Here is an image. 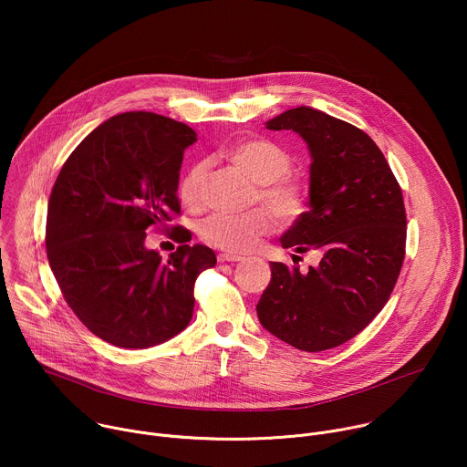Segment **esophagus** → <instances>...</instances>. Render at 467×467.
I'll return each instance as SVG.
<instances>
[{"label":"esophagus","instance_id":"34e87169","mask_svg":"<svg viewBox=\"0 0 467 467\" xmlns=\"http://www.w3.org/2000/svg\"><path fill=\"white\" fill-rule=\"evenodd\" d=\"M218 260L220 262H240V260H244V256L242 254H234V253H220Z\"/></svg>","mask_w":467,"mask_h":467}]
</instances>
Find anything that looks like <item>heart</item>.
<instances>
[{
  "label": "heart",
  "instance_id": "b5f03b06",
  "mask_svg": "<svg viewBox=\"0 0 467 467\" xmlns=\"http://www.w3.org/2000/svg\"><path fill=\"white\" fill-rule=\"evenodd\" d=\"M229 159L256 182L254 202L265 207H254L247 213H216L199 225V236L211 245L225 251L244 253L274 231L275 218L283 223L296 222L306 207V184L290 175L292 161L275 144L268 140H244L231 148ZM207 162H195L179 184V195L188 207H199L203 202V181ZM276 216L274 217L273 214Z\"/></svg>",
  "mask_w": 467,
  "mask_h": 467
}]
</instances>
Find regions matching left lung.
<instances>
[{
  "mask_svg": "<svg viewBox=\"0 0 467 467\" xmlns=\"http://www.w3.org/2000/svg\"><path fill=\"white\" fill-rule=\"evenodd\" d=\"M265 127L294 130L308 146V211L281 244L297 253L316 249L321 260L306 274L270 262L272 281L256 314L296 349L338 348L369 325L397 283L407 242L403 193L377 144L348 121L297 107Z\"/></svg>",
  "mask_w": 467,
  "mask_h": 467,
  "instance_id": "8db88e82",
  "label": "left lung"
}]
</instances>
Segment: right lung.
Returning a JSON list of instances; mask_svg holds the SVG:
<instances>
[{"label":"right lung","instance_id":"1","mask_svg":"<svg viewBox=\"0 0 467 467\" xmlns=\"http://www.w3.org/2000/svg\"><path fill=\"white\" fill-rule=\"evenodd\" d=\"M188 125L155 112H123L96 127L64 162L47 205L46 247L60 292L101 340L125 349L159 346L192 319L197 275L216 265L211 247L182 244L162 260L150 227L179 214Z\"/></svg>","mask_w":467,"mask_h":467}]
</instances>
